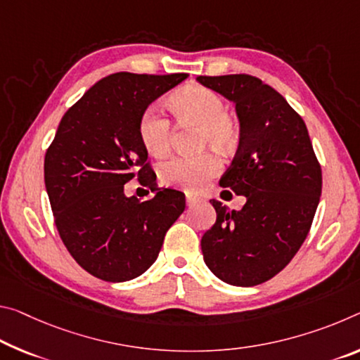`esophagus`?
Returning <instances> with one entry per match:
<instances>
[{
  "label": "esophagus",
  "mask_w": 360,
  "mask_h": 360,
  "mask_svg": "<svg viewBox=\"0 0 360 360\" xmlns=\"http://www.w3.org/2000/svg\"><path fill=\"white\" fill-rule=\"evenodd\" d=\"M186 203H187V207H193V205L198 203V198L193 197V195H189V193H187V195H186Z\"/></svg>",
  "instance_id": "1"
}]
</instances>
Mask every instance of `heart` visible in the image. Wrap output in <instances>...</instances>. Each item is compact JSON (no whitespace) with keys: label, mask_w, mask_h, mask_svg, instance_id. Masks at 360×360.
<instances>
[{"label":"heart","mask_w":360,"mask_h":360,"mask_svg":"<svg viewBox=\"0 0 360 360\" xmlns=\"http://www.w3.org/2000/svg\"><path fill=\"white\" fill-rule=\"evenodd\" d=\"M169 107L184 124L200 127L202 147H214L221 152L236 147L238 128L236 120L226 113V105L214 91L197 84L179 89L169 99ZM173 128L169 120L157 107H149L139 120V139L153 157H165L171 149ZM219 160L211 153L200 157H176L160 167V178L171 186L197 191L218 173Z\"/></svg>","instance_id":"obj_1"}]
</instances>
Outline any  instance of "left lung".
Listing matches in <instances>:
<instances>
[{
	"label": "left lung",
	"instance_id": "left-lung-1",
	"mask_svg": "<svg viewBox=\"0 0 360 360\" xmlns=\"http://www.w3.org/2000/svg\"><path fill=\"white\" fill-rule=\"evenodd\" d=\"M197 82L236 105L238 149L219 186L247 198L238 211L211 200L216 222L202 237L203 259L222 282L255 287L281 272L307 237L321 165L303 118L269 84L250 75Z\"/></svg>",
	"mask_w": 360,
	"mask_h": 360
}]
</instances>
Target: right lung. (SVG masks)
<instances>
[{
	"label": "right lung",
	"instance_id": "right-lung-1",
	"mask_svg": "<svg viewBox=\"0 0 360 360\" xmlns=\"http://www.w3.org/2000/svg\"><path fill=\"white\" fill-rule=\"evenodd\" d=\"M186 73H113L62 117L44 157V186L62 242L84 271L105 282L139 277L155 262L165 233L186 208L184 193L160 189L150 200L128 197L138 176L155 191L139 139V120Z\"/></svg>",
	"mask_w": 360,
	"mask_h": 360
}]
</instances>
